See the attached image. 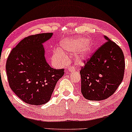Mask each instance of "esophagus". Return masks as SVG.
<instances>
[{"mask_svg":"<svg viewBox=\"0 0 132 132\" xmlns=\"http://www.w3.org/2000/svg\"><path fill=\"white\" fill-rule=\"evenodd\" d=\"M75 71V68L74 67L68 68V71L69 72H74Z\"/></svg>","mask_w":132,"mask_h":132,"instance_id":"1","label":"esophagus"}]
</instances>
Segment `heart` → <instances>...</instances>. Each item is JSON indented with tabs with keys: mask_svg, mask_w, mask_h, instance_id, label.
Instances as JSON below:
<instances>
[{
	"mask_svg": "<svg viewBox=\"0 0 132 132\" xmlns=\"http://www.w3.org/2000/svg\"><path fill=\"white\" fill-rule=\"evenodd\" d=\"M85 38L78 37L66 39L61 43V47L56 49L52 55V60L58 64H64L67 61L68 56L64 52L74 54V58L77 62L82 63L90 56L93 47L88 43Z\"/></svg>",
	"mask_w": 132,
	"mask_h": 132,
	"instance_id": "1",
	"label": "heart"
}]
</instances>
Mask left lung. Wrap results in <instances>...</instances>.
<instances>
[{
  "label": "left lung",
  "mask_w": 132,
  "mask_h": 132,
  "mask_svg": "<svg viewBox=\"0 0 132 132\" xmlns=\"http://www.w3.org/2000/svg\"><path fill=\"white\" fill-rule=\"evenodd\" d=\"M103 44L81 66V91L90 101H102L114 94L124 78V55L114 42L105 36Z\"/></svg>",
  "instance_id": "1"
}]
</instances>
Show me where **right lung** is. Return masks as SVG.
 Listing matches in <instances>:
<instances>
[{"mask_svg": "<svg viewBox=\"0 0 132 132\" xmlns=\"http://www.w3.org/2000/svg\"><path fill=\"white\" fill-rule=\"evenodd\" d=\"M52 33L24 38L11 51L6 63L10 87L20 99L34 105L49 101L64 69L52 68L46 62L43 43Z\"/></svg>", "mask_w": 132, "mask_h": 132, "instance_id": "add662e5", "label": "right lung"}]
</instances>
